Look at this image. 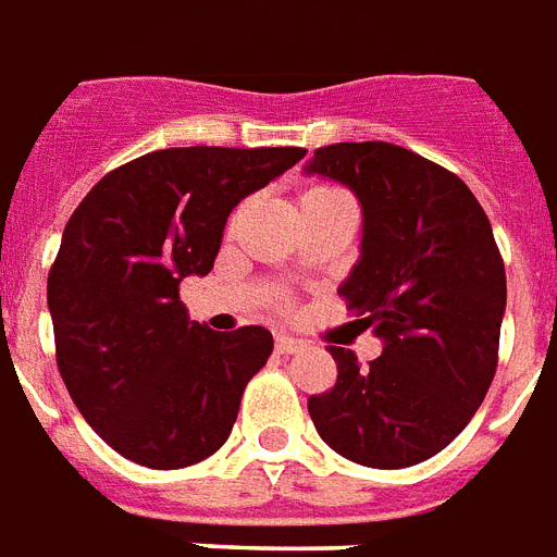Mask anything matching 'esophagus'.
I'll list each match as a JSON object with an SVG mask.
<instances>
[{
  "label": "esophagus",
  "mask_w": 557,
  "mask_h": 557,
  "mask_svg": "<svg viewBox=\"0 0 557 557\" xmlns=\"http://www.w3.org/2000/svg\"><path fill=\"white\" fill-rule=\"evenodd\" d=\"M274 348H277V354H298L304 351V342L295 339V336H286V333H280L277 339H274Z\"/></svg>",
  "instance_id": "34e87169"
}]
</instances>
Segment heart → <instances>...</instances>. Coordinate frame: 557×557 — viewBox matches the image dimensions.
I'll return each instance as SVG.
<instances>
[{
  "mask_svg": "<svg viewBox=\"0 0 557 557\" xmlns=\"http://www.w3.org/2000/svg\"><path fill=\"white\" fill-rule=\"evenodd\" d=\"M321 191H331V188H312V191H307V195H321ZM304 195V197H307Z\"/></svg>",
  "mask_w": 557,
  "mask_h": 557,
  "instance_id": "heart-1",
  "label": "heart"
}]
</instances>
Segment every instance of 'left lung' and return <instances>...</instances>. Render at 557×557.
Returning a JSON list of instances; mask_svg holds the SVG:
<instances>
[{
	"instance_id": "8db88e82",
	"label": "left lung",
	"mask_w": 557,
	"mask_h": 557,
	"mask_svg": "<svg viewBox=\"0 0 557 557\" xmlns=\"http://www.w3.org/2000/svg\"><path fill=\"white\" fill-rule=\"evenodd\" d=\"M304 174L348 185L362 209L360 259L339 286L383 342L369 366L345 348L312 425L336 455L374 469L422 463L484 401L508 300L493 226L467 183L386 141L319 147Z\"/></svg>"
}]
</instances>
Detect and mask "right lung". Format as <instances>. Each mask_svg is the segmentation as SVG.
<instances>
[{
  "instance_id": "right-lung-1",
  "label": "right lung",
  "mask_w": 557,
  "mask_h": 557,
  "mask_svg": "<svg viewBox=\"0 0 557 557\" xmlns=\"http://www.w3.org/2000/svg\"><path fill=\"white\" fill-rule=\"evenodd\" d=\"M300 147H171L94 185L49 271L55 357L73 405L117 455L183 469L215 455L274 339L188 321L180 283L215 265L230 212Z\"/></svg>"
}]
</instances>
